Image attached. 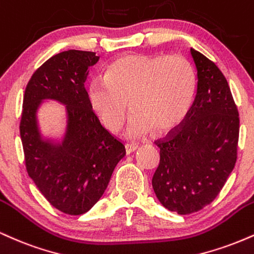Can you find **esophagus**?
Segmentation results:
<instances>
[{"instance_id": "1", "label": "esophagus", "mask_w": 254, "mask_h": 254, "mask_svg": "<svg viewBox=\"0 0 254 254\" xmlns=\"http://www.w3.org/2000/svg\"><path fill=\"white\" fill-rule=\"evenodd\" d=\"M125 150H126L127 154H130V153H133L134 151L138 150V145H136V144H126V145H125Z\"/></svg>"}]
</instances>
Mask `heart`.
Returning a JSON list of instances; mask_svg holds the SVG:
<instances>
[{
  "instance_id": "1",
  "label": "heart",
  "mask_w": 254,
  "mask_h": 254,
  "mask_svg": "<svg viewBox=\"0 0 254 254\" xmlns=\"http://www.w3.org/2000/svg\"><path fill=\"white\" fill-rule=\"evenodd\" d=\"M195 91V72L184 57L126 55L110 63L104 77L91 80L88 98L113 133L124 125L129 102L133 115L127 134L136 138L180 125L191 108Z\"/></svg>"
}]
</instances>
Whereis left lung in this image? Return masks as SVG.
<instances>
[{"mask_svg": "<svg viewBox=\"0 0 254 254\" xmlns=\"http://www.w3.org/2000/svg\"><path fill=\"white\" fill-rule=\"evenodd\" d=\"M197 91L182 127L156 142L160 162L152 178L157 198L181 215L210 204L237 162L239 113L220 68L190 49Z\"/></svg>", "mask_w": 254, "mask_h": 254, "instance_id": "obj_1", "label": "left lung"}]
</instances>
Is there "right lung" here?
<instances>
[{
    "label": "right lung",
    "instance_id": "1",
    "mask_svg": "<svg viewBox=\"0 0 254 254\" xmlns=\"http://www.w3.org/2000/svg\"><path fill=\"white\" fill-rule=\"evenodd\" d=\"M98 59L95 52L77 50L51 57L33 73L23 96L20 135L27 172L44 197L68 215H82L94 207L126 154L89 103L84 83ZM45 100L65 107L62 138L41 133L37 112Z\"/></svg>",
    "mask_w": 254,
    "mask_h": 254
}]
</instances>
